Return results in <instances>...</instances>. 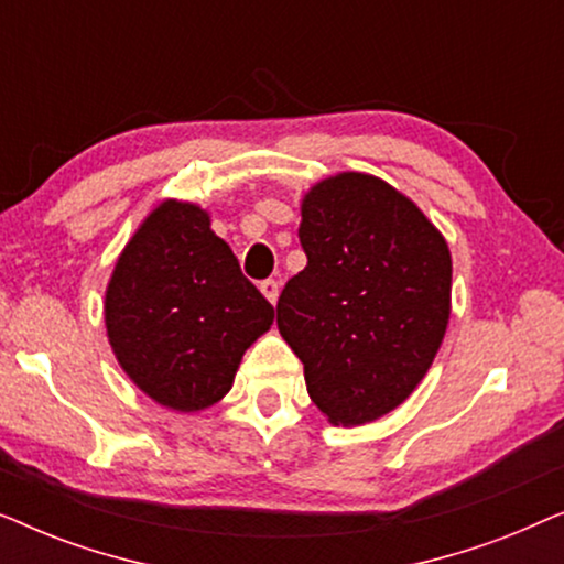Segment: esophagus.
<instances>
[{
    "mask_svg": "<svg viewBox=\"0 0 564 564\" xmlns=\"http://www.w3.org/2000/svg\"><path fill=\"white\" fill-rule=\"evenodd\" d=\"M259 290H261V295H264L269 303H276V297H280V282L276 280H264L259 284Z\"/></svg>",
    "mask_w": 564,
    "mask_h": 564,
    "instance_id": "esophagus-1",
    "label": "esophagus"
}]
</instances>
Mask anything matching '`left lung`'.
<instances>
[{
  "instance_id": "8db88e82",
  "label": "left lung",
  "mask_w": 564,
  "mask_h": 564,
  "mask_svg": "<svg viewBox=\"0 0 564 564\" xmlns=\"http://www.w3.org/2000/svg\"><path fill=\"white\" fill-rule=\"evenodd\" d=\"M297 236L307 267L284 284L276 328L330 423L380 419L411 395L442 346L446 241L411 199L359 172L307 192Z\"/></svg>"
}]
</instances>
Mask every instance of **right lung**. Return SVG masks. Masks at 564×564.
<instances>
[{
  "label": "right lung",
  "mask_w": 564,
  "mask_h": 564,
  "mask_svg": "<svg viewBox=\"0 0 564 564\" xmlns=\"http://www.w3.org/2000/svg\"><path fill=\"white\" fill-rule=\"evenodd\" d=\"M274 307L246 280L205 210L166 199L115 264L105 297L112 351L156 403L189 413L226 395Z\"/></svg>",
  "instance_id": "1"
}]
</instances>
